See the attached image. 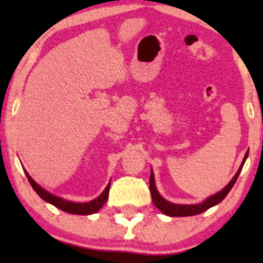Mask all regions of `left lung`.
Listing matches in <instances>:
<instances>
[{
	"instance_id": "left-lung-1",
	"label": "left lung",
	"mask_w": 263,
	"mask_h": 263,
	"mask_svg": "<svg viewBox=\"0 0 263 263\" xmlns=\"http://www.w3.org/2000/svg\"><path fill=\"white\" fill-rule=\"evenodd\" d=\"M247 156H249V151H247L245 157H243L242 163H241L240 168L237 170L236 174H235L234 178L229 182L228 185H226L225 188H222L220 192L216 193V194L210 195L209 198H206L204 201H201V203L199 204H174V203H171V201L165 200V199L159 194L158 190H157L155 174H153V171L151 170L149 190H151V195H152L153 204H155L156 208H158L163 214H165V215L168 216H193V215H198V214L204 213V211L210 209L211 206H215V205H218L220 201L224 200L226 195L229 194V192H230L232 186H234V184L236 183L238 174H240L243 164H245V161L247 159Z\"/></svg>"
}]
</instances>
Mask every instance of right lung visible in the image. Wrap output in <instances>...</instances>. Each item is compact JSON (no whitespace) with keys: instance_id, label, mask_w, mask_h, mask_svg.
Segmentation results:
<instances>
[{"instance_id":"1","label":"right lung","mask_w":263,"mask_h":263,"mask_svg":"<svg viewBox=\"0 0 263 263\" xmlns=\"http://www.w3.org/2000/svg\"><path fill=\"white\" fill-rule=\"evenodd\" d=\"M25 172H26L27 178H28L29 183H31L32 188L34 189V192L37 193L39 197L43 199L44 201H47V203L52 204L54 206L58 208V209L65 211V213L75 214V215H90V214L98 213V211L104 206V204L106 203L108 198V190H110L111 183H108L104 192H102L98 198L93 199L91 201H87V203H74V201L65 200V199L55 197V195L52 194V193H49L48 190L42 188V186L39 185L38 183H35L34 180H33V178L27 173V171Z\"/></svg>"}]
</instances>
